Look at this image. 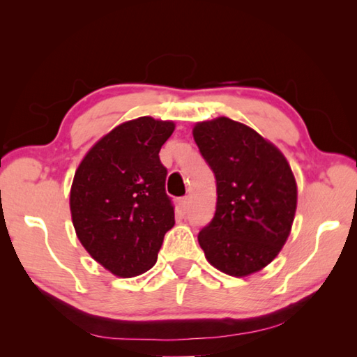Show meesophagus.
<instances>
[{
    "instance_id": "1",
    "label": "esophagus",
    "mask_w": 357,
    "mask_h": 357,
    "mask_svg": "<svg viewBox=\"0 0 357 357\" xmlns=\"http://www.w3.org/2000/svg\"><path fill=\"white\" fill-rule=\"evenodd\" d=\"M179 208H181V211H183V213H187V210H188V198H187V196H184V198L179 199Z\"/></svg>"
}]
</instances>
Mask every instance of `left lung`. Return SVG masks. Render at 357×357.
I'll return each instance as SVG.
<instances>
[{
	"label": "left lung",
	"instance_id": "obj_1",
	"mask_svg": "<svg viewBox=\"0 0 357 357\" xmlns=\"http://www.w3.org/2000/svg\"><path fill=\"white\" fill-rule=\"evenodd\" d=\"M193 138L215 173L216 211L198 241L207 261L242 278L268 265L290 234L298 187L285 156L230 118L198 123Z\"/></svg>",
	"mask_w": 357,
	"mask_h": 357
}]
</instances>
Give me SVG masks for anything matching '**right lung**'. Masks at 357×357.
I'll list each match as a JSON object with an SVG mask.
<instances>
[{"instance_id":"right-lung-1","label":"right lung","mask_w":357,"mask_h":357,"mask_svg":"<svg viewBox=\"0 0 357 357\" xmlns=\"http://www.w3.org/2000/svg\"><path fill=\"white\" fill-rule=\"evenodd\" d=\"M173 130L172 121H127L98 141L75 173L70 211L77 236L113 275L133 278L153 267L174 225L159 159Z\"/></svg>"}]
</instances>
